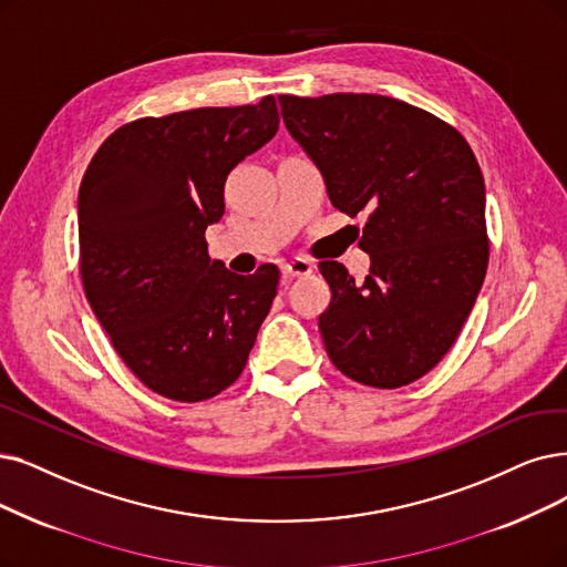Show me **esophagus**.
Masks as SVG:
<instances>
[{"mask_svg": "<svg viewBox=\"0 0 567 567\" xmlns=\"http://www.w3.org/2000/svg\"><path fill=\"white\" fill-rule=\"evenodd\" d=\"M311 271H313V265L307 258H292L290 262L284 265V275L290 279L307 277V275H311Z\"/></svg>", "mask_w": 567, "mask_h": 567, "instance_id": "obj_1", "label": "esophagus"}]
</instances>
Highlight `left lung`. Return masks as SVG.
<instances>
[{"label": "left lung", "instance_id": "8db88e82", "mask_svg": "<svg viewBox=\"0 0 567 567\" xmlns=\"http://www.w3.org/2000/svg\"><path fill=\"white\" fill-rule=\"evenodd\" d=\"M290 137L319 167L332 207L368 214L355 281L319 262L330 305L319 316L334 368L374 389L433 370L456 342L488 265L486 188L467 142L433 113L383 95H279Z\"/></svg>", "mask_w": 567, "mask_h": 567}]
</instances>
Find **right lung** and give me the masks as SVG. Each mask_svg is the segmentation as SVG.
I'll use <instances>...</instances> for the list:
<instances>
[{
    "label": "right lung",
    "mask_w": 567,
    "mask_h": 567,
    "mask_svg": "<svg viewBox=\"0 0 567 567\" xmlns=\"http://www.w3.org/2000/svg\"><path fill=\"white\" fill-rule=\"evenodd\" d=\"M277 130L271 95L140 118L113 132L83 174L85 298L125 365L157 395H218L256 344L279 269L235 275L209 258L205 230L225 212V178Z\"/></svg>",
    "instance_id": "add662e5"
}]
</instances>
